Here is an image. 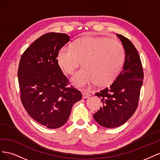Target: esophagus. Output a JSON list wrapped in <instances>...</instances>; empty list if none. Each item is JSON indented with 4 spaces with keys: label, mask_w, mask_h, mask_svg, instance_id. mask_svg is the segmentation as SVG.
Returning <instances> with one entry per match:
<instances>
[{
    "label": "esophagus",
    "mask_w": 160,
    "mask_h": 160,
    "mask_svg": "<svg viewBox=\"0 0 160 160\" xmlns=\"http://www.w3.org/2000/svg\"><path fill=\"white\" fill-rule=\"evenodd\" d=\"M82 95H83V98H85V99L89 98V96H90V95L88 93H87L86 91H83V94H82Z\"/></svg>",
    "instance_id": "34e87169"
}]
</instances>
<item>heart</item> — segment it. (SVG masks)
Listing matches in <instances>:
<instances>
[{"label": "heart", "instance_id": "1", "mask_svg": "<svg viewBox=\"0 0 160 160\" xmlns=\"http://www.w3.org/2000/svg\"><path fill=\"white\" fill-rule=\"evenodd\" d=\"M125 59L121 43L105 37H83L75 41L70 48L62 47L57 62L67 75L74 73L81 62L83 68L72 78V83L83 87L92 83L107 85L118 75Z\"/></svg>", "mask_w": 160, "mask_h": 160}]
</instances>
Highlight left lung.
I'll list each match as a JSON object with an SVG mask.
<instances>
[{"label":"left lung","mask_w":160,"mask_h":160,"mask_svg":"<svg viewBox=\"0 0 160 160\" xmlns=\"http://www.w3.org/2000/svg\"><path fill=\"white\" fill-rule=\"evenodd\" d=\"M125 49L122 71L109 88L95 95L101 98L103 107L93 115L100 125L113 128L125 123L136 111L143 84V71L136 48L128 38L117 34Z\"/></svg>","instance_id":"obj_1"}]
</instances>
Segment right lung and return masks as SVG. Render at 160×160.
<instances>
[{
	"label": "right lung",
	"mask_w": 160,
	"mask_h": 160,
	"mask_svg": "<svg viewBox=\"0 0 160 160\" xmlns=\"http://www.w3.org/2000/svg\"><path fill=\"white\" fill-rule=\"evenodd\" d=\"M70 41L66 34L48 32L24 51L18 69L21 100L28 114L49 129L63 125L81 92L71 85L57 62L61 48Z\"/></svg>",
	"instance_id": "add662e5"
}]
</instances>
